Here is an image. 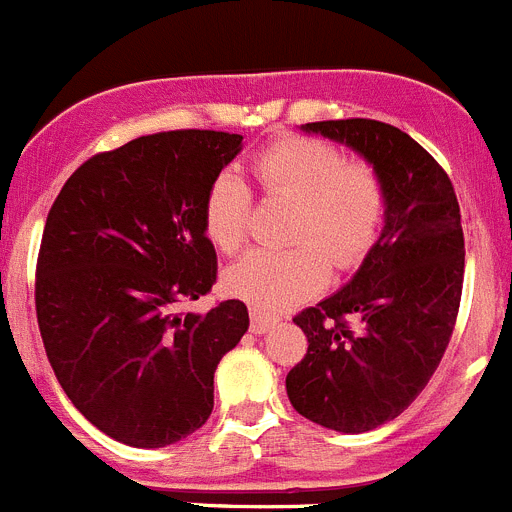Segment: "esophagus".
Wrapping results in <instances>:
<instances>
[{"mask_svg":"<svg viewBox=\"0 0 512 512\" xmlns=\"http://www.w3.org/2000/svg\"><path fill=\"white\" fill-rule=\"evenodd\" d=\"M274 323H277V318H274V315H269V312L256 310V307L251 310V330H253V333H266V330H269Z\"/></svg>","mask_w":512,"mask_h":512,"instance_id":"1","label":"esophagus"}]
</instances>
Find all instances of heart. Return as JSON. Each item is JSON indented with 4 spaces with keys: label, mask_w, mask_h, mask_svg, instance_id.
<instances>
[{
    "label": "heart",
    "mask_w": 512,
    "mask_h": 512,
    "mask_svg": "<svg viewBox=\"0 0 512 512\" xmlns=\"http://www.w3.org/2000/svg\"><path fill=\"white\" fill-rule=\"evenodd\" d=\"M266 197L292 202L287 251H251L228 266L230 295L256 310L277 312L318 295L330 264L354 269L374 248L387 215V187L366 161H346L336 146L315 138H282L251 161ZM251 194L230 171L205 197V235L223 253L246 243Z\"/></svg>",
    "instance_id": "obj_1"
}]
</instances>
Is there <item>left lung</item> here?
Returning <instances> with one entry per match:
<instances>
[{
	"mask_svg": "<svg viewBox=\"0 0 512 512\" xmlns=\"http://www.w3.org/2000/svg\"><path fill=\"white\" fill-rule=\"evenodd\" d=\"M302 133L343 143L387 187L374 248L338 292L295 318L307 354L287 374L292 408L338 433L395 420L423 392L449 346L464 282L459 202L446 171L387 122H307Z\"/></svg>",
	"mask_w": 512,
	"mask_h": 512,
	"instance_id": "8db88e82",
	"label": "left lung"
}]
</instances>
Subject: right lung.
<instances>
[{
  "instance_id": "add662e5",
  "label": "right lung",
  "mask_w": 512,
  "mask_h": 512,
  "mask_svg": "<svg viewBox=\"0 0 512 512\" xmlns=\"http://www.w3.org/2000/svg\"><path fill=\"white\" fill-rule=\"evenodd\" d=\"M243 135L171 130L81 164L53 202L35 310L58 384L94 428L161 449L207 423L215 369L248 330L241 300L179 312L217 277L205 197Z\"/></svg>"
}]
</instances>
